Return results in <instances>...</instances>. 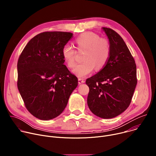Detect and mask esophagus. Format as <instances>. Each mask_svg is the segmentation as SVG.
<instances>
[{"label":"esophagus","instance_id":"obj_1","mask_svg":"<svg viewBox=\"0 0 156 156\" xmlns=\"http://www.w3.org/2000/svg\"><path fill=\"white\" fill-rule=\"evenodd\" d=\"M85 81L84 80H83L82 78H78V84H83L84 83Z\"/></svg>","mask_w":156,"mask_h":156}]
</instances>
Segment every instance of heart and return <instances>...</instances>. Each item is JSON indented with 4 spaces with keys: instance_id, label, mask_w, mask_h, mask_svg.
<instances>
[{
    "instance_id": "obj_1",
    "label": "heart",
    "mask_w": 156,
    "mask_h": 156,
    "mask_svg": "<svg viewBox=\"0 0 156 156\" xmlns=\"http://www.w3.org/2000/svg\"><path fill=\"white\" fill-rule=\"evenodd\" d=\"M79 50L86 49L83 62L80 63L73 70L75 75L84 78L93 72L102 69L107 64L110 55L109 41L93 32H85L75 39ZM76 50L70 44H66L62 48V54L69 68H73L76 63Z\"/></svg>"
}]
</instances>
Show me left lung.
<instances>
[{
  "instance_id": "1",
  "label": "left lung",
  "mask_w": 156,
  "mask_h": 156,
  "mask_svg": "<svg viewBox=\"0 0 156 156\" xmlns=\"http://www.w3.org/2000/svg\"><path fill=\"white\" fill-rule=\"evenodd\" d=\"M110 45L104 67L87 78V103L91 112L102 119L115 117L128 107L137 84L136 65L122 37L113 30L102 28Z\"/></svg>"
}]
</instances>
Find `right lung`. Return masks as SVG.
I'll list each match as a JSON object with an SVG mask.
<instances>
[{"instance_id":"obj_1","label":"right lung","mask_w":156,"mask_h":156,"mask_svg":"<svg viewBox=\"0 0 156 156\" xmlns=\"http://www.w3.org/2000/svg\"><path fill=\"white\" fill-rule=\"evenodd\" d=\"M73 33L44 32L32 38L17 63V86L25 107L35 117L48 120L58 116L78 86V78L63 65L64 45Z\"/></svg>"}]
</instances>
